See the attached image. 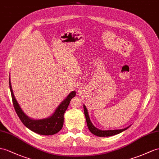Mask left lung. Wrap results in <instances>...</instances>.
Returning <instances> with one entry per match:
<instances>
[{
    "label": "left lung",
    "mask_w": 159,
    "mask_h": 159,
    "mask_svg": "<svg viewBox=\"0 0 159 159\" xmlns=\"http://www.w3.org/2000/svg\"><path fill=\"white\" fill-rule=\"evenodd\" d=\"M84 114H85V117H86V122H87V125L89 130L90 131V132L92 133L95 135H97V136L99 137H108V136H111V135H114L116 134H118L119 133L122 132V131L126 130L127 128H129V127H126V128L122 129H116V130H100L93 125L92 123L90 117H89L88 113V110L86 109V107L85 105H84Z\"/></svg>",
    "instance_id": "1"
}]
</instances>
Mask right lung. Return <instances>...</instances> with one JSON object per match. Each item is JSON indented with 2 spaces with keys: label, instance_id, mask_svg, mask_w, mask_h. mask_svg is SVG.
<instances>
[{
  "label": "right lung",
  "instance_id": "obj_1",
  "mask_svg": "<svg viewBox=\"0 0 159 159\" xmlns=\"http://www.w3.org/2000/svg\"><path fill=\"white\" fill-rule=\"evenodd\" d=\"M9 87L11 93V97H12L13 104L15 108V110L20 119L21 122L24 123V125L28 127L30 130L33 131L34 132L37 133L40 135H50L55 134L62 129L64 122V113L67 110V107L70 102L72 98L75 96V92L73 91L69 94L67 97L62 102L60 105L56 109L55 113L47 119L34 120L29 118L23 111L21 107H19L16 99H15L13 92L11 88V84L9 78Z\"/></svg>",
  "mask_w": 159,
  "mask_h": 159
}]
</instances>
